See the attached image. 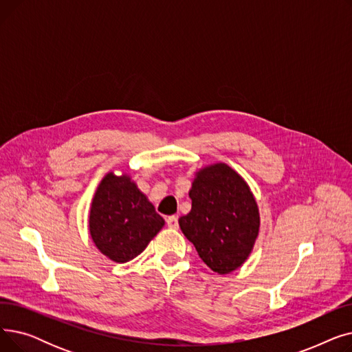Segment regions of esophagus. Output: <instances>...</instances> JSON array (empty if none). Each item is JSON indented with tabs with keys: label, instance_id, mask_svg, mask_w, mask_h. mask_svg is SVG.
Instances as JSON below:
<instances>
[{
	"label": "esophagus",
	"instance_id": "1",
	"mask_svg": "<svg viewBox=\"0 0 352 352\" xmlns=\"http://www.w3.org/2000/svg\"><path fill=\"white\" fill-rule=\"evenodd\" d=\"M166 226H168L173 230H177L178 228V217L177 215H171V217L166 218Z\"/></svg>",
	"mask_w": 352,
	"mask_h": 352
}]
</instances>
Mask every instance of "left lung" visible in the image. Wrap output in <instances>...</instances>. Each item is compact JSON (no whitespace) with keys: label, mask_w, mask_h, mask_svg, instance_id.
Wrapping results in <instances>:
<instances>
[{"label":"left lung","mask_w":352,"mask_h":352,"mask_svg":"<svg viewBox=\"0 0 352 352\" xmlns=\"http://www.w3.org/2000/svg\"><path fill=\"white\" fill-rule=\"evenodd\" d=\"M191 211L181 231L212 271L228 274L248 258L260 230V214L247 182L226 164L201 170L190 191Z\"/></svg>","instance_id":"1"}]
</instances>
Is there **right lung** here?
<instances>
[{
  "instance_id": "1",
  "label": "right lung",
  "mask_w": 352,
  "mask_h": 352,
  "mask_svg": "<svg viewBox=\"0 0 352 352\" xmlns=\"http://www.w3.org/2000/svg\"><path fill=\"white\" fill-rule=\"evenodd\" d=\"M162 226V217L128 175L118 177L109 173L104 177L92 199L89 234L109 260H133Z\"/></svg>"
}]
</instances>
